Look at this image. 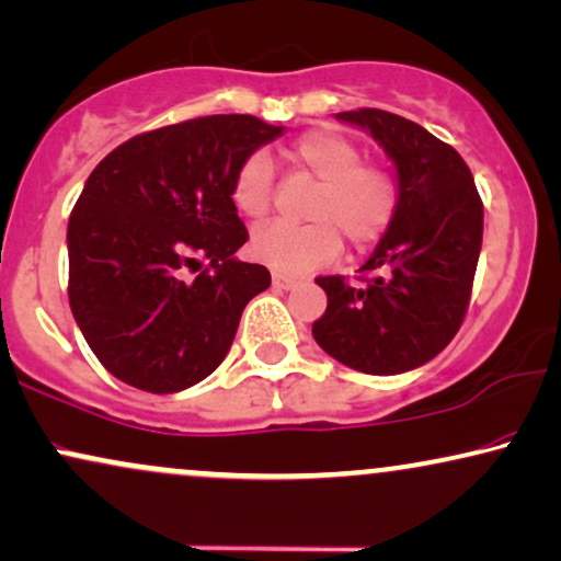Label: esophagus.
Returning a JSON list of instances; mask_svg holds the SVG:
<instances>
[{
  "label": "esophagus",
  "mask_w": 561,
  "mask_h": 561,
  "mask_svg": "<svg viewBox=\"0 0 561 561\" xmlns=\"http://www.w3.org/2000/svg\"><path fill=\"white\" fill-rule=\"evenodd\" d=\"M272 285H274L276 289H293V287L297 285V279H293V276H287V274L274 272V274H272Z\"/></svg>",
  "instance_id": "1"
}]
</instances>
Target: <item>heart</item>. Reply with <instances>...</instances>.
<instances>
[{
  "instance_id": "obj_1",
  "label": "heart",
  "mask_w": 561,
  "mask_h": 561,
  "mask_svg": "<svg viewBox=\"0 0 561 561\" xmlns=\"http://www.w3.org/2000/svg\"><path fill=\"white\" fill-rule=\"evenodd\" d=\"M287 160L316 179L305 215L310 222H268L251 236V256L279 274H308L342 251V236L354 248H370L386 236L399 209V186L386 168L363 162L359 145L333 129L297 137ZM274 175L266 154L253 152L232 175L230 196L240 215L261 219L272 209Z\"/></svg>"
}]
</instances>
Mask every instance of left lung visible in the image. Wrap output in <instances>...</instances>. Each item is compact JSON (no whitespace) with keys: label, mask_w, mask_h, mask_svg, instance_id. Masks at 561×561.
I'll list each match as a JSON object with an SVG mask.
<instances>
[{"label":"left lung","mask_w":561,"mask_h":561,"mask_svg":"<svg viewBox=\"0 0 561 561\" xmlns=\"http://www.w3.org/2000/svg\"><path fill=\"white\" fill-rule=\"evenodd\" d=\"M363 126L396 162L399 209L363 287L318 276L329 295L313 336L325 354L367 375H399L437 357L469 310L484 204L463 158L420 124L380 108L336 113Z\"/></svg>","instance_id":"left-lung-1"}]
</instances>
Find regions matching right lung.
Segmentation results:
<instances>
[{
	"instance_id": "add662e5",
	"label": "right lung",
	"mask_w": 561,
	"mask_h": 561,
	"mask_svg": "<svg viewBox=\"0 0 561 561\" xmlns=\"http://www.w3.org/2000/svg\"><path fill=\"white\" fill-rule=\"evenodd\" d=\"M285 131L219 113L131 137L92 170L69 215V305L118 380L175 393L215 373L251 297L272 285L248 240L232 175ZM203 272L194 280L185 268Z\"/></svg>"
}]
</instances>
